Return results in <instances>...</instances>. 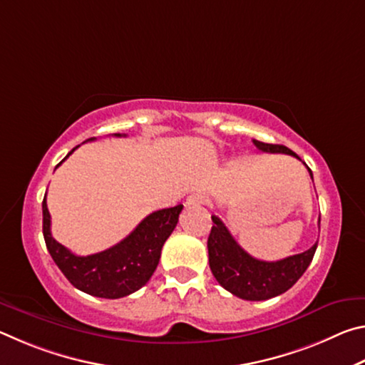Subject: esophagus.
<instances>
[{"label": "esophagus", "instance_id": "obj_1", "mask_svg": "<svg viewBox=\"0 0 365 365\" xmlns=\"http://www.w3.org/2000/svg\"><path fill=\"white\" fill-rule=\"evenodd\" d=\"M206 201H207V197H206L205 195L193 193V195H190V196L187 197V206H188V207H197V206L206 205Z\"/></svg>", "mask_w": 365, "mask_h": 365}]
</instances>
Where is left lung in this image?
<instances>
[{"label":"left lung","mask_w":365,"mask_h":365,"mask_svg":"<svg viewBox=\"0 0 365 365\" xmlns=\"http://www.w3.org/2000/svg\"><path fill=\"white\" fill-rule=\"evenodd\" d=\"M252 143L264 153H283L299 159L298 154L283 145L262 143L257 140H252ZM307 170L312 177L311 169L307 168ZM212 222L214 225L207 238L209 267L220 287L246 301H265L285 293L301 279L317 250L316 243L307 251L282 261H259L235 242L232 233L219 217L212 215Z\"/></svg>","instance_id":"left-lung-1"}]
</instances>
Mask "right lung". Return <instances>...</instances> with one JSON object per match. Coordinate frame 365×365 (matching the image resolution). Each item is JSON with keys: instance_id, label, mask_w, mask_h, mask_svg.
I'll return each instance as SVG.
<instances>
[{"instance_id": "1", "label": "right lung", "mask_w": 365, "mask_h": 365, "mask_svg": "<svg viewBox=\"0 0 365 365\" xmlns=\"http://www.w3.org/2000/svg\"><path fill=\"white\" fill-rule=\"evenodd\" d=\"M114 137H125V135L114 133ZM77 148H73L56 168ZM41 207L43 237L53 261L66 275V279L80 292L106 299L123 298L146 285L158 267L160 250L165 240L174 232L178 215L183 209L182 205L160 209L141 220L128 237L113 248L90 256H77L53 238L46 195L43 197Z\"/></svg>"}]
</instances>
